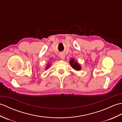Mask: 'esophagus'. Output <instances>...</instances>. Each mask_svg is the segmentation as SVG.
I'll return each mask as SVG.
<instances>
[{
    "label": "esophagus",
    "instance_id": "1",
    "mask_svg": "<svg viewBox=\"0 0 122 122\" xmlns=\"http://www.w3.org/2000/svg\"><path fill=\"white\" fill-rule=\"evenodd\" d=\"M65 54H64V53H60V57L61 59H64V58H65Z\"/></svg>",
    "mask_w": 122,
    "mask_h": 122
}]
</instances>
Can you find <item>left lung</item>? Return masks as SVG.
Wrapping results in <instances>:
<instances>
[{
    "instance_id": "obj_1",
    "label": "left lung",
    "mask_w": 122,
    "mask_h": 122,
    "mask_svg": "<svg viewBox=\"0 0 122 122\" xmlns=\"http://www.w3.org/2000/svg\"><path fill=\"white\" fill-rule=\"evenodd\" d=\"M70 64L72 67V68H73L74 70H76V71H79L81 69V66L76 61H75L73 59H72L70 60Z\"/></svg>"
}]
</instances>
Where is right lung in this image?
<instances>
[{"label":"right lung","instance_id":"1","mask_svg":"<svg viewBox=\"0 0 122 122\" xmlns=\"http://www.w3.org/2000/svg\"><path fill=\"white\" fill-rule=\"evenodd\" d=\"M49 66H50V64H49V63L47 64V66H46V69H48V68L49 67Z\"/></svg>","mask_w":122,"mask_h":122}]
</instances>
